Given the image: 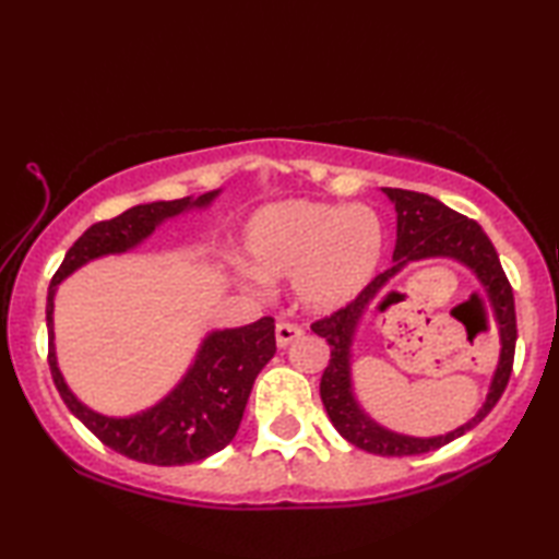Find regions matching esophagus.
I'll return each mask as SVG.
<instances>
[{
    "mask_svg": "<svg viewBox=\"0 0 559 559\" xmlns=\"http://www.w3.org/2000/svg\"><path fill=\"white\" fill-rule=\"evenodd\" d=\"M300 335H302V328L296 325V323H290V320H281V323L276 325V343H278V347L290 345L293 340H298Z\"/></svg>",
    "mask_w": 559,
    "mask_h": 559,
    "instance_id": "1",
    "label": "esophagus"
}]
</instances>
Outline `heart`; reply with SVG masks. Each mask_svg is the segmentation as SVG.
<instances>
[{
  "instance_id": "heart-1",
  "label": "heart",
  "mask_w": 559,
  "mask_h": 559,
  "mask_svg": "<svg viewBox=\"0 0 559 559\" xmlns=\"http://www.w3.org/2000/svg\"><path fill=\"white\" fill-rule=\"evenodd\" d=\"M243 251L261 276H296L308 308L335 310L357 298L380 271L384 226L370 206L293 200L253 216Z\"/></svg>"
}]
</instances>
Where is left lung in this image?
<instances>
[{
	"mask_svg": "<svg viewBox=\"0 0 559 559\" xmlns=\"http://www.w3.org/2000/svg\"><path fill=\"white\" fill-rule=\"evenodd\" d=\"M384 192L396 206L394 263L374 281H370V286L359 293L355 300H349L345 308L316 320L310 328H313L316 335L325 337V343L330 345V362L323 377H320V400H323L325 412L330 416V421H333V427L340 431V437H345L353 447L367 453H377V456H416V453H429L433 449L447 447L453 439L463 437V433L471 431L476 424L484 421L488 412L493 409L500 396H503L515 359V298L513 286H510L503 266H500L496 246L490 243L478 222L449 210L447 204H441L429 194L390 187H384ZM437 255L456 258L479 273L481 282L491 290V297L495 298L504 349L501 350V362L485 409L468 425H464L461 430L448 435L447 438L414 440L377 428L369 417H365L358 409L352 396V385L348 384V343L352 342L354 325L364 314V310L374 301L378 302V307H383L385 298L391 294L380 299L381 290L404 262Z\"/></svg>",
	"mask_w": 559,
	"mask_h": 559,
	"instance_id": "left-lung-1",
	"label": "left lung"
}]
</instances>
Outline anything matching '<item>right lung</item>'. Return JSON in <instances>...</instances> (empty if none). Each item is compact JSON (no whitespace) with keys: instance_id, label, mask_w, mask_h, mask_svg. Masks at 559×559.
<instances>
[{"instance_id":"1","label":"right lung","mask_w":559,"mask_h":559,"mask_svg":"<svg viewBox=\"0 0 559 559\" xmlns=\"http://www.w3.org/2000/svg\"><path fill=\"white\" fill-rule=\"evenodd\" d=\"M214 197L216 192H206L194 202L182 197L173 202L138 204L116 219L93 224L66 251V259L51 278L49 298H46V325H49V367L56 390L88 431L96 433L108 449L132 461L153 463V466H185L229 447L239 431L253 380L276 353V333H273L276 323L273 318H261L243 328L216 330L204 340L192 370L165 402L130 419H112L86 409L75 400L56 367L53 293L71 271L86 261L132 249L167 216L185 212L189 206L210 204Z\"/></svg>"}]
</instances>
